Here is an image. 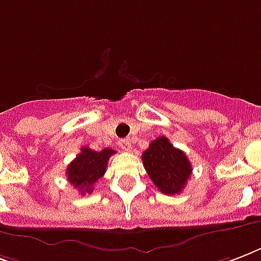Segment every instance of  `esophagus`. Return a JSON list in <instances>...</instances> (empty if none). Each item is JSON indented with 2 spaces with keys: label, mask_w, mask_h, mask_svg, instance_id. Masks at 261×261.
<instances>
[{
  "label": "esophagus",
  "mask_w": 261,
  "mask_h": 261,
  "mask_svg": "<svg viewBox=\"0 0 261 261\" xmlns=\"http://www.w3.org/2000/svg\"><path fill=\"white\" fill-rule=\"evenodd\" d=\"M119 146H120L123 150H127V152H128V150H130V148H131V141L128 138L120 139V141H119Z\"/></svg>",
  "instance_id": "1"
}]
</instances>
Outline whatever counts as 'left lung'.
Masks as SVG:
<instances>
[{
  "label": "left lung",
  "instance_id": "obj_1",
  "mask_svg": "<svg viewBox=\"0 0 261 261\" xmlns=\"http://www.w3.org/2000/svg\"><path fill=\"white\" fill-rule=\"evenodd\" d=\"M142 163L149 178L164 194L174 196L184 190L192 174V164L180 149L167 137H159L142 153Z\"/></svg>",
  "mask_w": 261,
  "mask_h": 261
}]
</instances>
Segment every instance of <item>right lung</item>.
I'll return each mask as SVG.
<instances>
[{
    "label": "right lung",
    "instance_id": "1",
    "mask_svg": "<svg viewBox=\"0 0 261 261\" xmlns=\"http://www.w3.org/2000/svg\"><path fill=\"white\" fill-rule=\"evenodd\" d=\"M113 149L105 148L99 152L91 150L90 148L81 149V153L75 157V160L69 163L65 175L68 182L76 188L81 194H91L95 182L102 178L107 170L109 157L115 154Z\"/></svg>",
    "mask_w": 261,
    "mask_h": 261
}]
</instances>
